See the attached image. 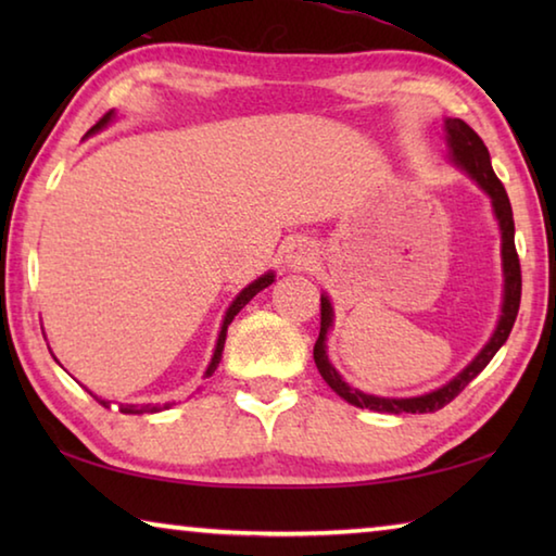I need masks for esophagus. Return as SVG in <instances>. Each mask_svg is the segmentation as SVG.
<instances>
[{
  "mask_svg": "<svg viewBox=\"0 0 556 556\" xmlns=\"http://www.w3.org/2000/svg\"><path fill=\"white\" fill-rule=\"evenodd\" d=\"M285 262L289 269L308 271L316 265V244L308 238H296L287 244Z\"/></svg>",
  "mask_w": 556,
  "mask_h": 556,
  "instance_id": "esophagus-1",
  "label": "esophagus"
}]
</instances>
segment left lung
Here are the masks:
<instances>
[{
    "instance_id": "left-lung-1",
    "label": "left lung",
    "mask_w": 556,
    "mask_h": 556,
    "mask_svg": "<svg viewBox=\"0 0 556 556\" xmlns=\"http://www.w3.org/2000/svg\"><path fill=\"white\" fill-rule=\"evenodd\" d=\"M444 127H446V144H448L451 162L464 168V172L473 178V181L481 186L488 195H491L493 213L497 218V225H501V238H503L501 255H503V277H505L501 321H497V328L493 331L491 341L483 345V351L478 353L454 380L446 382L444 388L419 394V397H400V400L375 397V394H365L361 390L351 388V384L341 378V372L333 368L331 361H328L326 336L333 326V306L331 301H328V296H321V331H318V341L314 345L316 368L321 372V378L328 382V388H331L336 394H341L345 402H351L361 409L388 412V414H404V412L427 414V412H437L441 407H446V404L454 400L458 392H464L466 384L493 361V355L501 351V345L507 341V336L513 331L517 312H520L522 275H520V260H517V250H515V220H513L510 199H507L501 178H497L493 172L491 154H488L483 139L478 137L464 119H456V117L446 119Z\"/></svg>"
}]
</instances>
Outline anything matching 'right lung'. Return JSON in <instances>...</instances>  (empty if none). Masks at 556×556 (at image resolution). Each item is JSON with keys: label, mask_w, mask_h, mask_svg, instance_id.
<instances>
[{"label": "right lung", "mask_w": 556, "mask_h": 556, "mask_svg": "<svg viewBox=\"0 0 556 556\" xmlns=\"http://www.w3.org/2000/svg\"><path fill=\"white\" fill-rule=\"evenodd\" d=\"M112 117H115V110H110L108 115H102V119L98 122L96 127H92L88 135H96L98 129H102L108 125V122H112ZM271 281H275V271H267V275H262L260 279H255L252 281V285H248L244 287L238 296H235V301L230 304V308H228V314H225V318H223V326H220V333H218V343H215V353H213V357H211V365H208V370H205V378H211V375L215 372V368H218V363H220V357H223V348H225V336H228V326L232 324V318L240 314V308L248 304V301L255 296V294H260L262 289H267ZM92 397H96V394H92ZM102 407H110V402L108 400H100V397H96ZM168 407V404H164V409ZM162 407H152V404H142V407H139V404H119V412L122 414H144V412H159Z\"/></svg>", "instance_id": "right-lung-1"}]
</instances>
